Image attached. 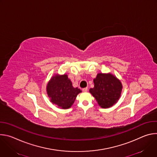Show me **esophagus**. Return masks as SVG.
Returning <instances> with one entry per match:
<instances>
[{"label":"esophagus","instance_id":"34e87169","mask_svg":"<svg viewBox=\"0 0 157 157\" xmlns=\"http://www.w3.org/2000/svg\"><path fill=\"white\" fill-rule=\"evenodd\" d=\"M82 91L83 92H87V87L83 88V89H82Z\"/></svg>","mask_w":157,"mask_h":157}]
</instances>
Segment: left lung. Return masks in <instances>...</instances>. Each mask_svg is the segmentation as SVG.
Masks as SVG:
<instances>
[{"mask_svg":"<svg viewBox=\"0 0 157 157\" xmlns=\"http://www.w3.org/2000/svg\"><path fill=\"white\" fill-rule=\"evenodd\" d=\"M94 83V87L89 89V93L102 108H109L116 104L122 89L120 80L110 73H98Z\"/></svg>","mask_w":157,"mask_h":157,"instance_id":"8db88e82","label":"left lung"}]
</instances>
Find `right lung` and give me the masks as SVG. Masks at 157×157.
<instances>
[{"instance_id":"add662e5","label":"right lung","mask_w":157,"mask_h":157,"mask_svg":"<svg viewBox=\"0 0 157 157\" xmlns=\"http://www.w3.org/2000/svg\"><path fill=\"white\" fill-rule=\"evenodd\" d=\"M47 92L50 101L63 109H69L75 102L78 94L82 91L73 86L68 75L53 76L47 86Z\"/></svg>"}]
</instances>
